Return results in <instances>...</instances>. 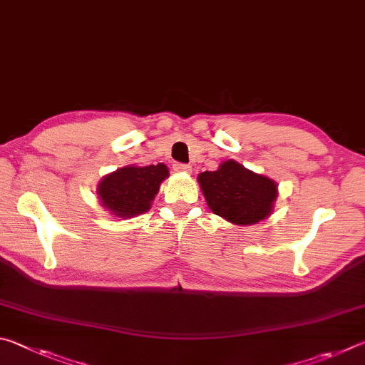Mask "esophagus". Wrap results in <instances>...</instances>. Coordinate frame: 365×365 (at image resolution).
I'll list each match as a JSON object with an SVG mask.
<instances>
[{
  "mask_svg": "<svg viewBox=\"0 0 365 365\" xmlns=\"http://www.w3.org/2000/svg\"><path fill=\"white\" fill-rule=\"evenodd\" d=\"M173 170L175 171H182V173H189L190 170V165H186V163H173Z\"/></svg>",
  "mask_w": 365,
  "mask_h": 365,
  "instance_id": "obj_1",
  "label": "esophagus"
}]
</instances>
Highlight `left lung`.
<instances>
[{
  "label": "left lung",
  "mask_w": 365,
  "mask_h": 365,
  "mask_svg": "<svg viewBox=\"0 0 365 365\" xmlns=\"http://www.w3.org/2000/svg\"><path fill=\"white\" fill-rule=\"evenodd\" d=\"M199 182L212 212L242 226L269 216L277 197L272 179L255 175L234 160H227L216 171L202 173Z\"/></svg>",
  "instance_id": "8db88e82"
}]
</instances>
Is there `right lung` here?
Returning a JSON list of instances; mask_svg holds the SVG:
<instances>
[{
    "label": "right lung",
    "instance_id": "obj_1",
    "mask_svg": "<svg viewBox=\"0 0 365 365\" xmlns=\"http://www.w3.org/2000/svg\"><path fill=\"white\" fill-rule=\"evenodd\" d=\"M168 176L163 163L149 166H125L102 179L98 194L107 210L120 218L147 212L157 195L160 182Z\"/></svg>",
    "mask_w": 365,
    "mask_h": 365
}]
</instances>
